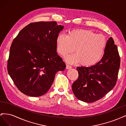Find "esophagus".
Here are the masks:
<instances>
[{
	"instance_id": "obj_1",
	"label": "esophagus",
	"mask_w": 126,
	"mask_h": 126,
	"mask_svg": "<svg viewBox=\"0 0 126 126\" xmlns=\"http://www.w3.org/2000/svg\"><path fill=\"white\" fill-rule=\"evenodd\" d=\"M66 68L67 69H71V68H72V67L70 65H69V64H67L66 65Z\"/></svg>"
}]
</instances>
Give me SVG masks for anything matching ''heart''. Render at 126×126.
Segmentation results:
<instances>
[{
    "mask_svg": "<svg viewBox=\"0 0 126 126\" xmlns=\"http://www.w3.org/2000/svg\"><path fill=\"white\" fill-rule=\"evenodd\" d=\"M107 43L106 37L91 30L76 29L66 34L61 32L56 38V48L58 54L65 57L74 50L75 54L66 57L69 63L81 62L85 66L97 63L104 54Z\"/></svg>",
    "mask_w": 126,
    "mask_h": 126,
    "instance_id": "heart-1",
    "label": "heart"
}]
</instances>
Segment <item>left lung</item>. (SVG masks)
I'll list each match as a JSON object with an SVG mask.
<instances>
[{
  "instance_id": "left-lung-1",
  "label": "left lung",
  "mask_w": 126,
  "mask_h": 126,
  "mask_svg": "<svg viewBox=\"0 0 126 126\" xmlns=\"http://www.w3.org/2000/svg\"><path fill=\"white\" fill-rule=\"evenodd\" d=\"M120 63L117 47L110 37L100 61L90 67H77L78 78L72 85L75 96L88 103L104 97L116 84Z\"/></svg>"
}]
</instances>
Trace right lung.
Returning a JSON list of instances; mask_svg holds the SVG:
<instances>
[{"label": "right lung", "instance_id": "add662e5", "mask_svg": "<svg viewBox=\"0 0 126 126\" xmlns=\"http://www.w3.org/2000/svg\"><path fill=\"white\" fill-rule=\"evenodd\" d=\"M63 26L56 21L32 22L11 44L7 70L22 93L39 97L46 93L66 64L57 52L56 38Z\"/></svg>", "mask_w": 126, "mask_h": 126}]
</instances>
